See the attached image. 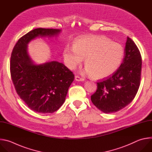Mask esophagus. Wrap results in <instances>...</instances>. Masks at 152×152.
<instances>
[{
    "mask_svg": "<svg viewBox=\"0 0 152 152\" xmlns=\"http://www.w3.org/2000/svg\"><path fill=\"white\" fill-rule=\"evenodd\" d=\"M75 80L77 81H84L85 80L84 78H81V77L78 76V75H77V76L75 77Z\"/></svg>",
    "mask_w": 152,
    "mask_h": 152,
    "instance_id": "34e87169",
    "label": "esophagus"
}]
</instances>
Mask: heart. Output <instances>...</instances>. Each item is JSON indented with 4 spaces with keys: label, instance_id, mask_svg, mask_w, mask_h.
Returning <instances> with one entry per match:
<instances>
[{
    "label": "heart",
    "instance_id": "heart-1",
    "mask_svg": "<svg viewBox=\"0 0 152 152\" xmlns=\"http://www.w3.org/2000/svg\"><path fill=\"white\" fill-rule=\"evenodd\" d=\"M63 55L67 66L75 69L85 59V73L102 79L113 75L124 57V48L119 43L104 36L90 35L76 39L73 48L66 46Z\"/></svg>",
    "mask_w": 152,
    "mask_h": 152
}]
</instances>
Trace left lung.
Wrapping results in <instances>:
<instances>
[{
    "label": "left lung",
    "mask_w": 152,
    "mask_h": 152,
    "mask_svg": "<svg viewBox=\"0 0 152 152\" xmlns=\"http://www.w3.org/2000/svg\"><path fill=\"white\" fill-rule=\"evenodd\" d=\"M142 60L135 42L127 38L123 62L111 75L97 83L91 101L105 113L117 112L134 99L140 85Z\"/></svg>",
    "instance_id": "1"
}]
</instances>
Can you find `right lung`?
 <instances>
[{"instance_id":"1","label":"right lung","mask_w":152,"mask_h":152,"mask_svg":"<svg viewBox=\"0 0 152 152\" xmlns=\"http://www.w3.org/2000/svg\"><path fill=\"white\" fill-rule=\"evenodd\" d=\"M61 30L38 28L20 38L10 61L13 84L20 98L32 110L43 114L57 111L65 101L74 75L57 61L36 65L27 53V44L39 37H57Z\"/></svg>"}]
</instances>
